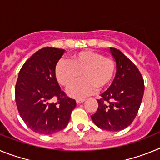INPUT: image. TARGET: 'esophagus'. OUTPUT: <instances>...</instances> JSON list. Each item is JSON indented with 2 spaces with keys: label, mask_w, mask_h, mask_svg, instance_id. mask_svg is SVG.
<instances>
[{
  "label": "esophagus",
  "mask_w": 160,
  "mask_h": 160,
  "mask_svg": "<svg viewBox=\"0 0 160 160\" xmlns=\"http://www.w3.org/2000/svg\"><path fill=\"white\" fill-rule=\"evenodd\" d=\"M84 101L85 99H77L76 100V102H77L78 104H80V103H82Z\"/></svg>",
  "instance_id": "34e87169"
}]
</instances>
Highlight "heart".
Instances as JSON below:
<instances>
[{
	"instance_id": "heart-1",
	"label": "heart",
	"mask_w": 160,
	"mask_h": 160,
	"mask_svg": "<svg viewBox=\"0 0 160 160\" xmlns=\"http://www.w3.org/2000/svg\"><path fill=\"white\" fill-rule=\"evenodd\" d=\"M116 70L114 61L93 50L74 53L70 62L61 59L55 67V75L60 84L69 87L81 73L83 78L67 90L68 94L81 98L102 90L111 84Z\"/></svg>"
}]
</instances>
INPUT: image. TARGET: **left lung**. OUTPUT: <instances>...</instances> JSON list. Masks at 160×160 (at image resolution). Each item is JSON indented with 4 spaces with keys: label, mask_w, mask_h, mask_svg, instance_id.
I'll return each mask as SVG.
<instances>
[{
    "label": "left lung",
    "mask_w": 160,
    "mask_h": 160,
    "mask_svg": "<svg viewBox=\"0 0 160 160\" xmlns=\"http://www.w3.org/2000/svg\"><path fill=\"white\" fill-rule=\"evenodd\" d=\"M116 62V74L111 87L98 99V107L91 119L97 127L118 131L131 124L140 107L144 82L140 72L122 52L110 48Z\"/></svg>",
    "instance_id": "left-lung-1"
}]
</instances>
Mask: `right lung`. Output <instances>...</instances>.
Segmentation results:
<instances>
[{
    "label": "right lung",
    "instance_id": "obj_1",
    "mask_svg": "<svg viewBox=\"0 0 160 160\" xmlns=\"http://www.w3.org/2000/svg\"><path fill=\"white\" fill-rule=\"evenodd\" d=\"M64 52L52 47L39 49L24 63L18 74L15 87L18 112L29 129L42 135L64 129L76 107L75 100L61 90L55 75L56 65Z\"/></svg>",
    "mask_w": 160,
    "mask_h": 160
}]
</instances>
